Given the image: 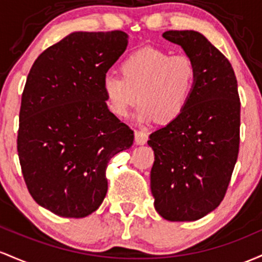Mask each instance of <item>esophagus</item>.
Instances as JSON below:
<instances>
[{"instance_id": "obj_1", "label": "esophagus", "mask_w": 262, "mask_h": 262, "mask_svg": "<svg viewBox=\"0 0 262 262\" xmlns=\"http://www.w3.org/2000/svg\"><path fill=\"white\" fill-rule=\"evenodd\" d=\"M147 140H148V136H147V134L145 131H142V130L135 131V142H136L137 145H145V143L147 142Z\"/></svg>"}]
</instances>
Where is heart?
Returning a JSON list of instances; mask_svg holds the SVG:
<instances>
[{"instance_id":"1","label":"heart","mask_w":262,"mask_h":262,"mask_svg":"<svg viewBox=\"0 0 262 262\" xmlns=\"http://www.w3.org/2000/svg\"><path fill=\"white\" fill-rule=\"evenodd\" d=\"M119 75H106L101 89L106 106L114 115L125 117L141 102L136 119L170 122L184 113L196 83V67L184 54L170 55L158 48L139 49L120 66Z\"/></svg>"}]
</instances>
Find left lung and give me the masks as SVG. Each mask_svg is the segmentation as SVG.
I'll return each mask as SVG.
<instances>
[{"mask_svg": "<svg viewBox=\"0 0 262 262\" xmlns=\"http://www.w3.org/2000/svg\"><path fill=\"white\" fill-rule=\"evenodd\" d=\"M196 67L184 113L149 135L155 152L151 192L157 213L169 222H194L224 198L239 154L240 99L230 61L202 33L167 31Z\"/></svg>", "mask_w": 262, "mask_h": 262, "instance_id": "8db88e82", "label": "left lung"}]
</instances>
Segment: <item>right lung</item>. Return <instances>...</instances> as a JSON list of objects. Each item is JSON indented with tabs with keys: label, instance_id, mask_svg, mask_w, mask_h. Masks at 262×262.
<instances>
[{
	"label": "right lung",
	"instance_id": "add662e5",
	"mask_svg": "<svg viewBox=\"0 0 262 262\" xmlns=\"http://www.w3.org/2000/svg\"><path fill=\"white\" fill-rule=\"evenodd\" d=\"M122 31L73 32L32 66L22 94L17 149L26 184L40 207L84 218L107 192L108 161L134 131L108 110L101 83L123 54Z\"/></svg>",
	"mask_w": 262,
	"mask_h": 262
}]
</instances>
